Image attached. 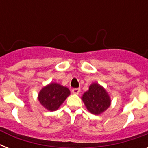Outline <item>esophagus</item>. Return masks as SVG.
I'll list each match as a JSON object with an SVG mask.
<instances>
[{"instance_id":"34e87169","label":"esophagus","mask_w":148,"mask_h":148,"mask_svg":"<svg viewBox=\"0 0 148 148\" xmlns=\"http://www.w3.org/2000/svg\"><path fill=\"white\" fill-rule=\"evenodd\" d=\"M81 92V90H80V88H74L73 90H72V93L74 94V95H79Z\"/></svg>"}]
</instances>
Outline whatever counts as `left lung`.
<instances>
[{"mask_svg": "<svg viewBox=\"0 0 148 148\" xmlns=\"http://www.w3.org/2000/svg\"><path fill=\"white\" fill-rule=\"evenodd\" d=\"M81 99L88 111L95 115L101 114L111 104V99L108 91L97 82L89 86V89L84 93Z\"/></svg>", "mask_w": 148, "mask_h": 148, "instance_id": "8db88e82", "label": "left lung"}]
</instances>
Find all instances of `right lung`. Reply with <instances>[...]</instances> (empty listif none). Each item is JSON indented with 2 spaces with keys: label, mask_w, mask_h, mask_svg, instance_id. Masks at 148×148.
Instances as JSON below:
<instances>
[{
  "label": "right lung",
  "mask_w": 148,
  "mask_h": 148,
  "mask_svg": "<svg viewBox=\"0 0 148 148\" xmlns=\"http://www.w3.org/2000/svg\"><path fill=\"white\" fill-rule=\"evenodd\" d=\"M70 95L71 92L67 87L51 82L40 90L38 99L45 109L49 111H55Z\"/></svg>",
  "instance_id": "add662e5"
}]
</instances>
